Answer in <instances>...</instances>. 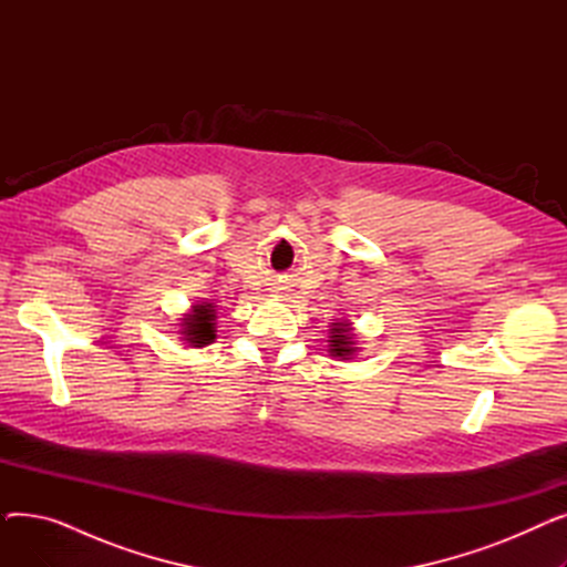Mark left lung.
I'll return each mask as SVG.
<instances>
[{
  "instance_id": "left-lung-1",
  "label": "left lung",
  "mask_w": 567,
  "mask_h": 567,
  "mask_svg": "<svg viewBox=\"0 0 567 567\" xmlns=\"http://www.w3.org/2000/svg\"><path fill=\"white\" fill-rule=\"evenodd\" d=\"M359 342L347 319H333L329 329V353L338 361H351L359 353Z\"/></svg>"
}]
</instances>
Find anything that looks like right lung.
I'll list each match as a JSON object with an SVG mask.
<instances>
[{
    "mask_svg": "<svg viewBox=\"0 0 567 567\" xmlns=\"http://www.w3.org/2000/svg\"><path fill=\"white\" fill-rule=\"evenodd\" d=\"M178 336L188 347H206L216 340V306L212 301H197L190 306V312L182 317Z\"/></svg>",
    "mask_w": 567,
    "mask_h": 567,
    "instance_id": "add662e5",
    "label": "right lung"
}]
</instances>
